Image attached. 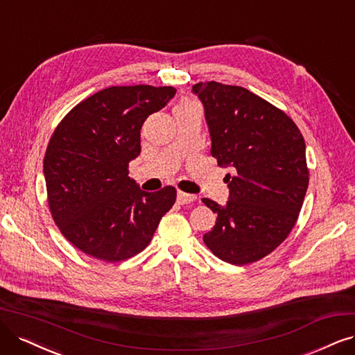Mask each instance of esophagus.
I'll list each match as a JSON object with an SVG mask.
<instances>
[{
  "instance_id": "obj_1",
  "label": "esophagus",
  "mask_w": 355,
  "mask_h": 355,
  "mask_svg": "<svg viewBox=\"0 0 355 355\" xmlns=\"http://www.w3.org/2000/svg\"><path fill=\"white\" fill-rule=\"evenodd\" d=\"M196 200V196L194 194H189V193H182V191H178L177 193V202L180 205H189L191 202Z\"/></svg>"
}]
</instances>
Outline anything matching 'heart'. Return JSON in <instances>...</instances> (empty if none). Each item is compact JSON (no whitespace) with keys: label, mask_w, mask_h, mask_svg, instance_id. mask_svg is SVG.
<instances>
[{"label":"heart","mask_w":355,"mask_h":355,"mask_svg":"<svg viewBox=\"0 0 355 355\" xmlns=\"http://www.w3.org/2000/svg\"><path fill=\"white\" fill-rule=\"evenodd\" d=\"M189 102H190V101H186V103H189Z\"/></svg>","instance_id":"1"}]
</instances>
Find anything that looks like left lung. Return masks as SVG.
Here are the masks:
<instances>
[{
  "instance_id": "8db88e82",
  "label": "left lung",
  "mask_w": 355,
  "mask_h": 355,
  "mask_svg": "<svg viewBox=\"0 0 355 355\" xmlns=\"http://www.w3.org/2000/svg\"><path fill=\"white\" fill-rule=\"evenodd\" d=\"M200 99L212 156L225 175L230 198L203 241L216 257L243 266L277 248L295 225L309 187L306 143L285 112L241 86L216 82L191 89Z\"/></svg>"
}]
</instances>
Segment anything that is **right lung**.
Here are the masks:
<instances>
[{"instance_id": "1", "label": "right lung", "mask_w": 355, "mask_h": 355, "mask_svg": "<svg viewBox=\"0 0 355 355\" xmlns=\"http://www.w3.org/2000/svg\"><path fill=\"white\" fill-rule=\"evenodd\" d=\"M171 86H112L64 116L46 148L44 175L57 227L78 250L114 263L148 247L175 203L171 186L143 191L128 177L146 118L174 98Z\"/></svg>"}]
</instances>
